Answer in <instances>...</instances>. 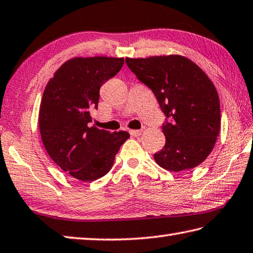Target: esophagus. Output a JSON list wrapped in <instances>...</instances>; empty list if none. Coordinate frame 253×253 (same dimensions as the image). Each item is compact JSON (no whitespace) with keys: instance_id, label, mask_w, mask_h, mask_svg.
I'll return each instance as SVG.
<instances>
[{"instance_id":"1","label":"esophagus","mask_w":253,"mask_h":253,"mask_svg":"<svg viewBox=\"0 0 253 253\" xmlns=\"http://www.w3.org/2000/svg\"><path fill=\"white\" fill-rule=\"evenodd\" d=\"M129 132H130V135H134V136H139V135H141L142 129H132V130H130Z\"/></svg>"}]
</instances>
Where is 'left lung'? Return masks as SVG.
I'll list each match as a JSON object with an SVG mask.
<instances>
[{
  "label": "left lung",
  "mask_w": 253,
  "mask_h": 253,
  "mask_svg": "<svg viewBox=\"0 0 253 253\" xmlns=\"http://www.w3.org/2000/svg\"><path fill=\"white\" fill-rule=\"evenodd\" d=\"M126 64L153 90L166 116V144L154 155L155 162L176 172L198 166L212 151L220 130V102L213 83L181 55L127 57Z\"/></svg>",
  "instance_id": "8db88e82"
}]
</instances>
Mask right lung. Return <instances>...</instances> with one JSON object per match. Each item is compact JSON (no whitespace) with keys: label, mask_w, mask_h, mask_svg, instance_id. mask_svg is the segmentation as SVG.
Segmentation results:
<instances>
[{"label":"right lung","mask_w":253,"mask_h":253,"mask_svg":"<svg viewBox=\"0 0 253 253\" xmlns=\"http://www.w3.org/2000/svg\"><path fill=\"white\" fill-rule=\"evenodd\" d=\"M123 65L124 58L74 57L55 72L44 89L39 115L43 145L53 162L79 180L90 182L105 176L129 138L127 131L88 126L100 87Z\"/></svg>","instance_id":"obj_1"}]
</instances>
